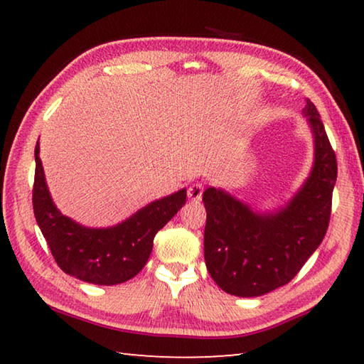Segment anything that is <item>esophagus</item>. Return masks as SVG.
I'll return each instance as SVG.
<instances>
[{
  "label": "esophagus",
  "instance_id": "obj_1",
  "mask_svg": "<svg viewBox=\"0 0 364 364\" xmlns=\"http://www.w3.org/2000/svg\"><path fill=\"white\" fill-rule=\"evenodd\" d=\"M203 189H205L203 183H200V181L191 184L189 189H188V197L191 200H200V198H202V196H203Z\"/></svg>",
  "mask_w": 364,
  "mask_h": 364
}]
</instances>
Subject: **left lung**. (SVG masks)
Instances as JSON below:
<instances>
[{
	"label": "left lung",
	"mask_w": 364,
	"mask_h": 364,
	"mask_svg": "<svg viewBox=\"0 0 364 364\" xmlns=\"http://www.w3.org/2000/svg\"><path fill=\"white\" fill-rule=\"evenodd\" d=\"M305 114L314 133L311 176L291 203L274 215H258L222 191H205V261L220 288L257 297L289 283L328 230L338 175L335 150L311 100Z\"/></svg>",
	"instance_id": "left-lung-1"
}]
</instances>
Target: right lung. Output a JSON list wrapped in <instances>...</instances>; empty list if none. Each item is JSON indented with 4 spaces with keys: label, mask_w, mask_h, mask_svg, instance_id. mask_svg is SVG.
<instances>
[{
    "label": "right lung",
    "mask_w": 364,
    "mask_h": 364,
    "mask_svg": "<svg viewBox=\"0 0 364 364\" xmlns=\"http://www.w3.org/2000/svg\"><path fill=\"white\" fill-rule=\"evenodd\" d=\"M34 215L54 261L65 274L94 284H117L141 272L158 231L186 203V189L156 200L111 228H86L58 211L46 188L36 145Z\"/></svg>",
    "instance_id": "right-lung-1"
}]
</instances>
